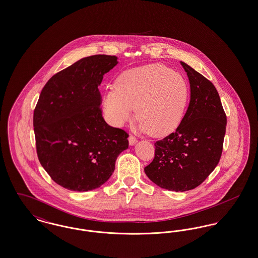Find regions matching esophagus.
<instances>
[{
    "instance_id": "1",
    "label": "esophagus",
    "mask_w": 258,
    "mask_h": 258,
    "mask_svg": "<svg viewBox=\"0 0 258 258\" xmlns=\"http://www.w3.org/2000/svg\"><path fill=\"white\" fill-rule=\"evenodd\" d=\"M128 142H130V145H135V143L137 142V138L134 135H131L128 137Z\"/></svg>"
}]
</instances>
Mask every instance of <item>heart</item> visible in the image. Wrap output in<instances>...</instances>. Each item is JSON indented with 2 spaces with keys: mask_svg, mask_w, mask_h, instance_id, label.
<instances>
[{
  "mask_svg": "<svg viewBox=\"0 0 258 258\" xmlns=\"http://www.w3.org/2000/svg\"><path fill=\"white\" fill-rule=\"evenodd\" d=\"M115 88L103 96L104 112L114 125L127 122L135 106L140 130L156 137L171 134L183 119L188 87L181 74L163 64L125 71Z\"/></svg>",
  "mask_w": 258,
  "mask_h": 258,
  "instance_id": "1",
  "label": "heart"
}]
</instances>
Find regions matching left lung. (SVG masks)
I'll use <instances>...</instances> for the list:
<instances>
[{
    "label": "left lung",
    "instance_id": "obj_1",
    "mask_svg": "<svg viewBox=\"0 0 258 258\" xmlns=\"http://www.w3.org/2000/svg\"><path fill=\"white\" fill-rule=\"evenodd\" d=\"M190 84V100L175 133L155 143V158L144 168L160 187L185 191L202 184L221 160L226 115L214 84L181 61Z\"/></svg>",
    "mask_w": 258,
    "mask_h": 258
}]
</instances>
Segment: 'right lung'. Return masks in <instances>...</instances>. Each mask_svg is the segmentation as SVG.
Listing matches in <instances>:
<instances>
[{"instance_id": "obj_1", "label": "right lung", "mask_w": 258, "mask_h": 258, "mask_svg": "<svg viewBox=\"0 0 258 258\" xmlns=\"http://www.w3.org/2000/svg\"><path fill=\"white\" fill-rule=\"evenodd\" d=\"M118 63L116 56L83 58L53 75L34 111L38 160L51 179L74 191L104 184L128 147V134L102 117L98 86Z\"/></svg>"}]
</instances>
